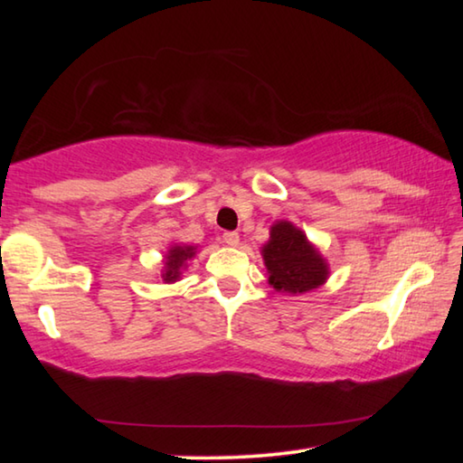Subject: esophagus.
I'll return each mask as SVG.
<instances>
[{"mask_svg": "<svg viewBox=\"0 0 463 463\" xmlns=\"http://www.w3.org/2000/svg\"><path fill=\"white\" fill-rule=\"evenodd\" d=\"M222 241L226 242L229 247H237L239 245V232H224L222 234Z\"/></svg>", "mask_w": 463, "mask_h": 463, "instance_id": "1", "label": "esophagus"}]
</instances>
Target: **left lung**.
Here are the masks:
<instances>
[{
	"instance_id": "obj_1",
	"label": "left lung",
	"mask_w": 463,
	"mask_h": 463,
	"mask_svg": "<svg viewBox=\"0 0 463 463\" xmlns=\"http://www.w3.org/2000/svg\"><path fill=\"white\" fill-rule=\"evenodd\" d=\"M261 255L269 273V286L278 292L304 294L323 286L328 278L325 257L307 234L288 221H278L271 226Z\"/></svg>"
}]
</instances>
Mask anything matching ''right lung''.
Masks as SVG:
<instances>
[{
	"instance_id": "add662e5",
	"label": "right lung",
	"mask_w": 463,
	"mask_h": 463,
	"mask_svg": "<svg viewBox=\"0 0 463 463\" xmlns=\"http://www.w3.org/2000/svg\"><path fill=\"white\" fill-rule=\"evenodd\" d=\"M195 255V247L190 245H174L165 255V269H163L161 278L165 284H171V281H177L179 276H182V269L185 268L187 260H192Z\"/></svg>"
}]
</instances>
